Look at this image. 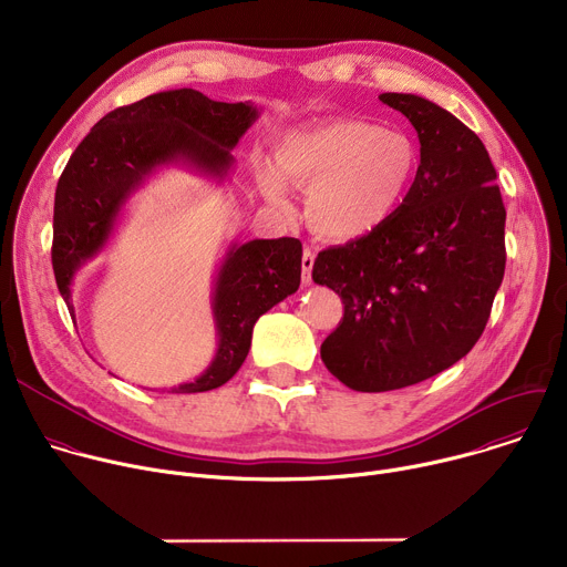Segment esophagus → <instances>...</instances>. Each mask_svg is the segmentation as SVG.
Returning <instances> with one entry per match:
<instances>
[{
	"label": "esophagus",
	"mask_w": 567,
	"mask_h": 567,
	"mask_svg": "<svg viewBox=\"0 0 567 567\" xmlns=\"http://www.w3.org/2000/svg\"><path fill=\"white\" fill-rule=\"evenodd\" d=\"M311 269H313V254L309 249H305V254H302V285L311 282Z\"/></svg>",
	"instance_id": "1"
}]
</instances>
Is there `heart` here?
I'll list each match as a JSON object with an SVG mask.
<instances>
[{"label": "heart", "mask_w": 567, "mask_h": 567, "mask_svg": "<svg viewBox=\"0 0 567 567\" xmlns=\"http://www.w3.org/2000/svg\"><path fill=\"white\" fill-rule=\"evenodd\" d=\"M285 179L309 188L307 215L328 237L357 239L388 224L409 202L420 154L399 130L361 118H339L287 134L276 147ZM262 166L267 197L287 206L285 182Z\"/></svg>", "instance_id": "1"}]
</instances>
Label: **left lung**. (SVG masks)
<instances>
[{
  "mask_svg": "<svg viewBox=\"0 0 567 567\" xmlns=\"http://www.w3.org/2000/svg\"><path fill=\"white\" fill-rule=\"evenodd\" d=\"M420 136L403 208L381 228L320 251L311 278L343 300L320 359L359 392L399 390L471 352L505 276V204L475 132L415 94H381Z\"/></svg>",
  "mask_w": 567,
  "mask_h": 567,
  "instance_id": "8db88e82",
  "label": "left lung"
}]
</instances>
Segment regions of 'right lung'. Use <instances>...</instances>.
Returning <instances> with one entry per match:
<instances>
[{
    "label": "right lung",
    "mask_w": 567,
    "mask_h": 567,
    "mask_svg": "<svg viewBox=\"0 0 567 567\" xmlns=\"http://www.w3.org/2000/svg\"><path fill=\"white\" fill-rule=\"evenodd\" d=\"M260 116L254 103H219L195 90L158 92L103 116L80 141L60 175L53 206L51 262L60 296L73 313L75 271L99 256L130 195L156 168L184 164L224 182L230 150ZM296 237L230 245L213 287L217 352L210 365L173 392L224 385L245 363L256 320L300 285Z\"/></svg>",
    "instance_id": "obj_1"
}]
</instances>
